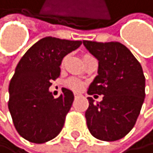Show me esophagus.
<instances>
[{
	"mask_svg": "<svg viewBox=\"0 0 153 153\" xmlns=\"http://www.w3.org/2000/svg\"><path fill=\"white\" fill-rule=\"evenodd\" d=\"M80 96V93H79V92H74V97L76 98H77V97H79Z\"/></svg>",
	"mask_w": 153,
	"mask_h": 153,
	"instance_id": "esophagus-1",
	"label": "esophagus"
}]
</instances>
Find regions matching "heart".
<instances>
[{"instance_id":"obj_1","label":"heart","mask_w":153,"mask_h":153,"mask_svg":"<svg viewBox=\"0 0 153 153\" xmlns=\"http://www.w3.org/2000/svg\"><path fill=\"white\" fill-rule=\"evenodd\" d=\"M87 56H89V55H85L84 57H87ZM64 62H65V60L63 61V64H64ZM66 85H67V87H69V88H71V89L77 91V90L83 89L84 83L81 80L77 79H68L66 81Z\"/></svg>"}]
</instances>
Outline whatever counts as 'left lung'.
<instances>
[{
	"label": "left lung",
	"instance_id": "1",
	"mask_svg": "<svg viewBox=\"0 0 153 153\" xmlns=\"http://www.w3.org/2000/svg\"><path fill=\"white\" fill-rule=\"evenodd\" d=\"M83 45L98 60V76L90 83L87 93L103 95L96 103L92 97H87V128L100 140H118L133 129L142 109L146 96L143 68L119 42L83 40Z\"/></svg>",
	"mask_w": 153,
	"mask_h": 153
}]
</instances>
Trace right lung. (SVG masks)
<instances>
[{
    "label": "right lung",
    "mask_w": 153,
    "mask_h": 153,
    "mask_svg": "<svg viewBox=\"0 0 153 153\" xmlns=\"http://www.w3.org/2000/svg\"><path fill=\"white\" fill-rule=\"evenodd\" d=\"M81 41L55 37L40 39L22 56L10 79L9 110L17 133L34 143H43L56 137L74 102V93L62 88L54 98L51 80L60 76L63 58L77 49Z\"/></svg>",
    "instance_id": "obj_1"
}]
</instances>
